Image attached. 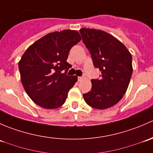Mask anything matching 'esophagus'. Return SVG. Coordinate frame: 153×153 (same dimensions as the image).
Wrapping results in <instances>:
<instances>
[{"label":"esophagus","instance_id":"34e87169","mask_svg":"<svg viewBox=\"0 0 153 153\" xmlns=\"http://www.w3.org/2000/svg\"><path fill=\"white\" fill-rule=\"evenodd\" d=\"M83 78H84V77H83V76H79V77H78V81H81V80L83 79Z\"/></svg>","mask_w":153,"mask_h":153}]
</instances>
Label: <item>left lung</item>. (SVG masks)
<instances>
[{
	"mask_svg": "<svg viewBox=\"0 0 153 153\" xmlns=\"http://www.w3.org/2000/svg\"><path fill=\"white\" fill-rule=\"evenodd\" d=\"M80 33L93 65L101 72V78L91 80L92 89L83 96L89 106L107 109L126 92L132 73V55L121 41L104 31L82 28Z\"/></svg>",
	"mask_w": 153,
	"mask_h": 153,
	"instance_id": "8db88e82",
	"label": "left lung"
}]
</instances>
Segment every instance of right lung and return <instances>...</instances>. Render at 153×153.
Wrapping results in <instances>:
<instances>
[{
    "mask_svg": "<svg viewBox=\"0 0 153 153\" xmlns=\"http://www.w3.org/2000/svg\"><path fill=\"white\" fill-rule=\"evenodd\" d=\"M81 40L75 30L52 32L32 44L22 55L18 63L21 82L38 106L56 109L65 103L68 92L78 81L77 76L67 75L72 67L67 62L68 55Z\"/></svg>",
    "mask_w": 153,
    "mask_h": 153,
    "instance_id": "add662e5",
    "label": "right lung"
}]
</instances>
